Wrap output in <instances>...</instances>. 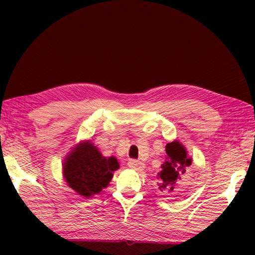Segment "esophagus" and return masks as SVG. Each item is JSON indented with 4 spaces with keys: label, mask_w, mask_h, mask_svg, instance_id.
<instances>
[{
    "label": "esophagus",
    "mask_w": 255,
    "mask_h": 255,
    "mask_svg": "<svg viewBox=\"0 0 255 255\" xmlns=\"http://www.w3.org/2000/svg\"><path fill=\"white\" fill-rule=\"evenodd\" d=\"M128 166L135 171H143L145 169V164L140 161H137V159H130L128 162Z\"/></svg>",
    "instance_id": "esophagus-1"
}]
</instances>
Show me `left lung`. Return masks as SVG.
<instances>
[{"instance_id": "1", "label": "left lung", "mask_w": 255, "mask_h": 255, "mask_svg": "<svg viewBox=\"0 0 255 255\" xmlns=\"http://www.w3.org/2000/svg\"><path fill=\"white\" fill-rule=\"evenodd\" d=\"M165 152V162L156 176L158 189L172 197H181L189 187V167L192 164V158L179 140L166 144Z\"/></svg>"}]
</instances>
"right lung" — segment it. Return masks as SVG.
<instances>
[{
	"label": "right lung",
	"instance_id": "1",
	"mask_svg": "<svg viewBox=\"0 0 255 255\" xmlns=\"http://www.w3.org/2000/svg\"><path fill=\"white\" fill-rule=\"evenodd\" d=\"M119 167L117 158L103 156L91 140H82L64 159L63 176L76 193L90 198L109 185Z\"/></svg>",
	"mask_w": 255,
	"mask_h": 255
}]
</instances>
